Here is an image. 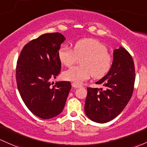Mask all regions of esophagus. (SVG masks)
I'll return each instance as SVG.
<instances>
[{"instance_id": "esophagus-1", "label": "esophagus", "mask_w": 147, "mask_h": 147, "mask_svg": "<svg viewBox=\"0 0 147 147\" xmlns=\"http://www.w3.org/2000/svg\"><path fill=\"white\" fill-rule=\"evenodd\" d=\"M72 86L74 88H78V87H80V86H82V85H80V84H77V83L72 82Z\"/></svg>"}]
</instances>
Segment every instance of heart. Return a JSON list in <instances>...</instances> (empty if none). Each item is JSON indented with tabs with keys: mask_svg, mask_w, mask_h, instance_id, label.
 Instances as JSON below:
<instances>
[{
	"mask_svg": "<svg viewBox=\"0 0 147 147\" xmlns=\"http://www.w3.org/2000/svg\"><path fill=\"white\" fill-rule=\"evenodd\" d=\"M59 61L65 66H70L82 57L81 65L73 66L63 72L65 80L81 83L93 76L95 79L103 78L111 70L112 55L107 47L94 38H83L76 41L73 49L67 45L62 46L58 51Z\"/></svg>",
	"mask_w": 147,
	"mask_h": 147,
	"instance_id": "1",
	"label": "heart"
}]
</instances>
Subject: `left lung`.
<instances>
[{
  "mask_svg": "<svg viewBox=\"0 0 147 147\" xmlns=\"http://www.w3.org/2000/svg\"><path fill=\"white\" fill-rule=\"evenodd\" d=\"M135 81V69L132 55L120 47L115 49L111 70L96 82L104 89L87 87L84 111L89 119L105 123L117 117L132 97Z\"/></svg>",
  "mask_w": 147,
  "mask_h": 147,
  "instance_id": "8db88e82",
  "label": "left lung"
}]
</instances>
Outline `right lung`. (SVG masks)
I'll list each match as a JSON object with an SVG mask.
<instances>
[{
  "mask_svg": "<svg viewBox=\"0 0 147 147\" xmlns=\"http://www.w3.org/2000/svg\"><path fill=\"white\" fill-rule=\"evenodd\" d=\"M65 39L58 32L41 35L23 47L17 61L16 81L22 99L40 118L59 115L71 89L69 82H58L53 86L51 83L61 72L58 51Z\"/></svg>",
  "mask_w": 147,
  "mask_h": 147,
  "instance_id": "obj_1",
  "label": "right lung"
}]
</instances>
